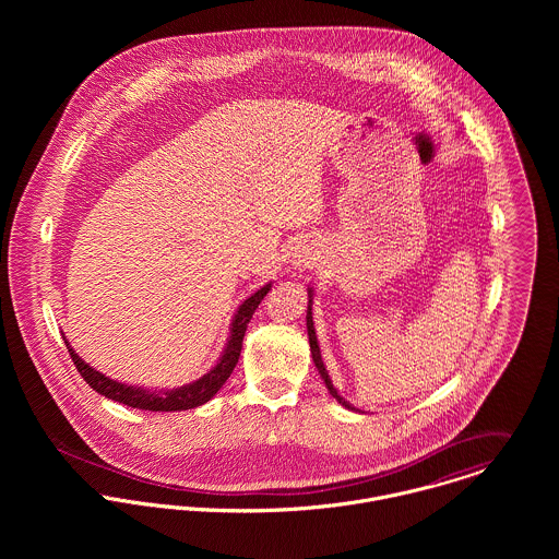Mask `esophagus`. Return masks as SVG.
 I'll return each mask as SVG.
<instances>
[{"instance_id":"esophagus-1","label":"esophagus","mask_w":559,"mask_h":559,"mask_svg":"<svg viewBox=\"0 0 559 559\" xmlns=\"http://www.w3.org/2000/svg\"><path fill=\"white\" fill-rule=\"evenodd\" d=\"M308 260H310V258H308V253H306V255H304V253H297V255H295V264H297V266L308 264Z\"/></svg>"}]
</instances>
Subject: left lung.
<instances>
[{"label": "left lung", "mask_w": 559, "mask_h": 559, "mask_svg": "<svg viewBox=\"0 0 559 559\" xmlns=\"http://www.w3.org/2000/svg\"><path fill=\"white\" fill-rule=\"evenodd\" d=\"M312 295H314V290L312 288H308V297H310V301H308V337H310V348H312V359H314V364H317V368H319V374L322 377V381H324V385H326V390H329V394L333 396V399L337 400L342 406H346V408H355L353 404H348L346 400L342 399L340 394H337V390L333 388V383H331V379H329V372H326V368H324V364H322V357H320V348H319V340H317V329H314V320H312Z\"/></svg>", "instance_id": "8db88e82"}]
</instances>
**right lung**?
Wrapping results in <instances>:
<instances>
[{
	"label": "right lung",
	"instance_id": "add662e5",
	"mask_svg": "<svg viewBox=\"0 0 559 559\" xmlns=\"http://www.w3.org/2000/svg\"><path fill=\"white\" fill-rule=\"evenodd\" d=\"M271 290V284L262 286L260 290H255L249 299H245L230 324V337H228V344L219 357V361L204 374L200 377L198 381L189 383V385H182V388H176V390H144V388H138V385H127V383H118L109 377H105L103 372L90 368L80 355L75 353V348L69 344L67 335L64 342H67V348L80 370L83 381L94 390L98 392L100 396L105 399L116 400V402H122L127 406H133V408H142V411H187V408H195L204 402L213 399L222 385L228 381V377L233 374L237 361L240 357V348H242V337H245V331H247V324L253 317L255 308L260 306V301L266 297V293Z\"/></svg>",
	"mask_w": 559,
	"mask_h": 559
}]
</instances>
